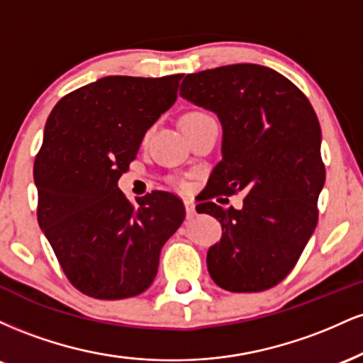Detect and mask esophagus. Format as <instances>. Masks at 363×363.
<instances>
[{
	"label": "esophagus",
	"mask_w": 363,
	"mask_h": 363,
	"mask_svg": "<svg viewBox=\"0 0 363 363\" xmlns=\"http://www.w3.org/2000/svg\"><path fill=\"white\" fill-rule=\"evenodd\" d=\"M184 206H186V215L187 218H191L196 213V205L193 199H184Z\"/></svg>",
	"instance_id": "34e87169"
}]
</instances>
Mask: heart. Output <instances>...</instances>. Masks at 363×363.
I'll list each match as a JSON object with an SVG mask.
<instances>
[{
    "instance_id": "obj_1",
    "label": "heart",
    "mask_w": 363,
    "mask_h": 363,
    "mask_svg": "<svg viewBox=\"0 0 363 363\" xmlns=\"http://www.w3.org/2000/svg\"><path fill=\"white\" fill-rule=\"evenodd\" d=\"M205 118H208V114H205V112H199V111L187 112L184 118H182V123H189V121H198V119H205Z\"/></svg>"
}]
</instances>
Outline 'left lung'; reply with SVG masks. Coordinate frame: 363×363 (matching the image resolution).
<instances>
[{"label": "left lung", "instance_id": "left-lung-1", "mask_svg": "<svg viewBox=\"0 0 363 363\" xmlns=\"http://www.w3.org/2000/svg\"><path fill=\"white\" fill-rule=\"evenodd\" d=\"M181 97L215 112L223 129L205 199L247 194L240 210L196 206L222 223V239L206 256L211 280L228 291L272 289L294 269L318 225L326 181L318 116L289 78L249 62L187 74Z\"/></svg>", "mask_w": 363, "mask_h": 363}]
</instances>
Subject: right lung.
Here are the masks:
<instances>
[{"mask_svg":"<svg viewBox=\"0 0 363 363\" xmlns=\"http://www.w3.org/2000/svg\"><path fill=\"white\" fill-rule=\"evenodd\" d=\"M181 78L106 77L49 114L34 164L37 220L68 280L89 297L143 294L184 220L176 194L152 191L133 205L118 187L147 129L176 102Z\"/></svg>","mask_w":363,"mask_h":363,"instance_id":"obj_1","label":"right lung"}]
</instances>
